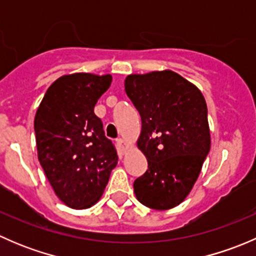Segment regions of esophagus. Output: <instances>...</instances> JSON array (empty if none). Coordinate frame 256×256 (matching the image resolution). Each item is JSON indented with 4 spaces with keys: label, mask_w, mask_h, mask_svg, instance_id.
I'll return each instance as SVG.
<instances>
[{
    "label": "esophagus",
    "mask_w": 256,
    "mask_h": 256,
    "mask_svg": "<svg viewBox=\"0 0 256 256\" xmlns=\"http://www.w3.org/2000/svg\"><path fill=\"white\" fill-rule=\"evenodd\" d=\"M116 142H118V148H120L122 152H125L126 150H128V142H126L125 140H124V138H118V140H116Z\"/></svg>",
    "instance_id": "34e87169"
}]
</instances>
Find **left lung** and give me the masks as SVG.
Instances as JSON below:
<instances>
[{
  "label": "left lung",
  "mask_w": 256,
  "mask_h": 256,
  "mask_svg": "<svg viewBox=\"0 0 256 256\" xmlns=\"http://www.w3.org/2000/svg\"><path fill=\"white\" fill-rule=\"evenodd\" d=\"M125 92L141 116L138 147L148 164L134 182L136 198L157 210L176 207L190 194L210 148L204 98L172 70L131 74Z\"/></svg>",
  "instance_id": "left-lung-1"
}]
</instances>
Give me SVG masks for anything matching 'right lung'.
Masks as SVG:
<instances>
[{
	"label": "right lung",
	"instance_id": "obj_1",
	"mask_svg": "<svg viewBox=\"0 0 256 256\" xmlns=\"http://www.w3.org/2000/svg\"><path fill=\"white\" fill-rule=\"evenodd\" d=\"M112 76L76 73L48 88L34 118L38 160L59 200L74 209L98 202L118 152L94 114Z\"/></svg>",
	"mask_w": 256,
	"mask_h": 256
}]
</instances>
